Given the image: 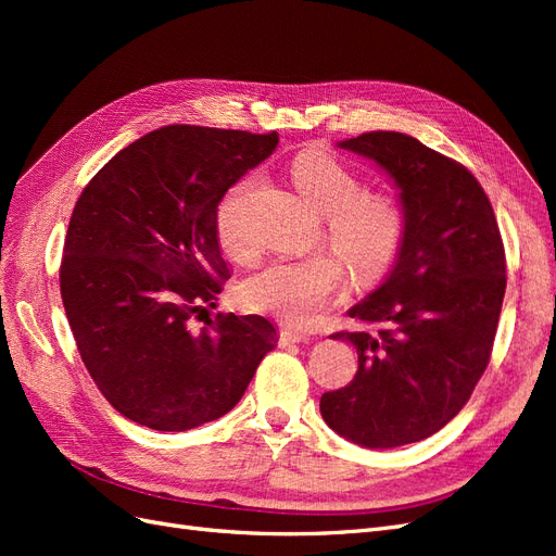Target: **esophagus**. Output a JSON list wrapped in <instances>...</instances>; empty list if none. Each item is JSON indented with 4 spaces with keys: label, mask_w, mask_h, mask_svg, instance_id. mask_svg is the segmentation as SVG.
<instances>
[{
    "label": "esophagus",
    "mask_w": 556,
    "mask_h": 556,
    "mask_svg": "<svg viewBox=\"0 0 556 556\" xmlns=\"http://www.w3.org/2000/svg\"><path fill=\"white\" fill-rule=\"evenodd\" d=\"M311 336L304 331H296V329H282L280 331V343L282 345H292V343H308Z\"/></svg>",
    "instance_id": "34e87169"
}]
</instances>
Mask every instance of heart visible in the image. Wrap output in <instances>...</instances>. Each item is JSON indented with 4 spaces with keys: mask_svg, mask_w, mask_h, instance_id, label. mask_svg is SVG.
<instances>
[{
    "mask_svg": "<svg viewBox=\"0 0 556 556\" xmlns=\"http://www.w3.org/2000/svg\"><path fill=\"white\" fill-rule=\"evenodd\" d=\"M290 176L296 192L325 217L327 241L341 252L359 282H376L394 266L406 241V211L387 192H366L364 180L323 150L294 157ZM257 176H243L215 208V233L237 262L257 257L260 243L248 227ZM348 285V266L333 252L280 260L252 274L241 288L243 304L288 325H311Z\"/></svg>",
    "mask_w": 556,
    "mask_h": 556,
    "instance_id": "1",
    "label": "heart"
}]
</instances>
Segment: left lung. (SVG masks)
Listing matches in <instances>:
<instances>
[{
  "label": "left lung",
  "mask_w": 556,
  "mask_h": 556,
  "mask_svg": "<svg viewBox=\"0 0 556 556\" xmlns=\"http://www.w3.org/2000/svg\"><path fill=\"white\" fill-rule=\"evenodd\" d=\"M339 148L374 160L399 188L406 241L390 276L348 311L364 327L348 387L319 413L343 439L387 450L429 439L457 415L490 364L506 294V252L490 199L466 166L401 131Z\"/></svg>",
  "instance_id": "left-lung-1"
}]
</instances>
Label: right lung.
<instances>
[{"label":"right lung","mask_w":556,"mask_h":556,"mask_svg":"<svg viewBox=\"0 0 556 556\" xmlns=\"http://www.w3.org/2000/svg\"><path fill=\"white\" fill-rule=\"evenodd\" d=\"M278 134L166 125L109 160L80 192L64 239L60 292L99 392L127 419L185 431L241 401L278 343L262 315L217 313L229 278L215 208Z\"/></svg>","instance_id":"1"}]
</instances>
